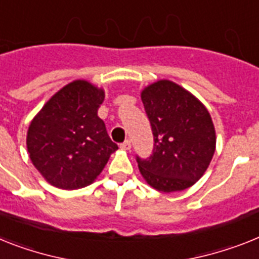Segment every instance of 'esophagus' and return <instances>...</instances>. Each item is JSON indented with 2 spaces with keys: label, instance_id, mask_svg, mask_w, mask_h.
I'll list each match as a JSON object with an SVG mask.
<instances>
[{
  "label": "esophagus",
  "instance_id": "34e87169",
  "mask_svg": "<svg viewBox=\"0 0 259 259\" xmlns=\"http://www.w3.org/2000/svg\"><path fill=\"white\" fill-rule=\"evenodd\" d=\"M120 147L123 149H127V151H128V149H131V142H130V140L127 139V140H124V142L121 143Z\"/></svg>",
  "mask_w": 259,
  "mask_h": 259
}]
</instances>
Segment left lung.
I'll list each match as a JSON object with an SVG mask.
<instances>
[{"instance_id":"left-lung-1","label":"left lung","mask_w":259,"mask_h":259,"mask_svg":"<svg viewBox=\"0 0 259 259\" xmlns=\"http://www.w3.org/2000/svg\"><path fill=\"white\" fill-rule=\"evenodd\" d=\"M153 134L152 155L136 156L144 180L156 191L179 192L192 187L208 169L215 151V131L204 104L170 80L142 91Z\"/></svg>"}]
</instances>
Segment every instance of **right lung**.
<instances>
[{
  "label": "right lung",
  "instance_id": "add662e5",
  "mask_svg": "<svg viewBox=\"0 0 259 259\" xmlns=\"http://www.w3.org/2000/svg\"><path fill=\"white\" fill-rule=\"evenodd\" d=\"M103 100V90L74 80L51 96L30 123V160L51 185L67 191L87 187L117 149L98 116Z\"/></svg>",
  "mask_w": 259,
  "mask_h": 259
}]
</instances>
